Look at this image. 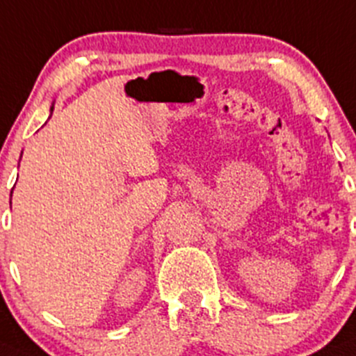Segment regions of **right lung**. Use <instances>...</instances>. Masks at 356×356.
<instances>
[{"label": "right lung", "instance_id": "obj_1", "mask_svg": "<svg viewBox=\"0 0 356 356\" xmlns=\"http://www.w3.org/2000/svg\"><path fill=\"white\" fill-rule=\"evenodd\" d=\"M52 109H54V107H51V112H52Z\"/></svg>", "mask_w": 356, "mask_h": 356}]
</instances>
